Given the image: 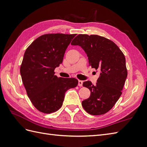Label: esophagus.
Here are the masks:
<instances>
[{
  "label": "esophagus",
  "mask_w": 147,
  "mask_h": 147,
  "mask_svg": "<svg viewBox=\"0 0 147 147\" xmlns=\"http://www.w3.org/2000/svg\"><path fill=\"white\" fill-rule=\"evenodd\" d=\"M83 81H81V80H78V85L79 86H83Z\"/></svg>",
  "instance_id": "esophagus-1"
}]
</instances>
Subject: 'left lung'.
Here are the masks:
<instances>
[{"instance_id": "obj_1", "label": "left lung", "mask_w": 147, "mask_h": 147, "mask_svg": "<svg viewBox=\"0 0 147 147\" xmlns=\"http://www.w3.org/2000/svg\"><path fill=\"white\" fill-rule=\"evenodd\" d=\"M71 45L81 47L92 68L100 71L94 85L90 81L83 83L91 91L90 97L82 101L83 107L93 115L107 113L121 96L127 78L124 54L113 42L97 35L79 34Z\"/></svg>"}]
</instances>
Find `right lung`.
<instances>
[{
  "label": "right lung",
  "mask_w": 147,
  "mask_h": 147,
  "mask_svg": "<svg viewBox=\"0 0 147 147\" xmlns=\"http://www.w3.org/2000/svg\"><path fill=\"white\" fill-rule=\"evenodd\" d=\"M75 35H43L26 49L20 74L28 97L40 112L50 113L59 110L65 92L77 86V79L58 78L54 72L63 63L66 49Z\"/></svg>",
  "instance_id": "obj_1"
}]
</instances>
